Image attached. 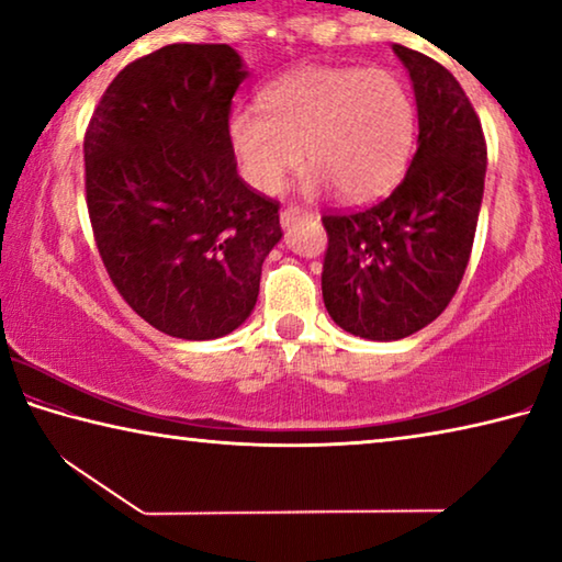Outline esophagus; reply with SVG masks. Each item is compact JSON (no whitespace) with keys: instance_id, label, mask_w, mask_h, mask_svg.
Segmentation results:
<instances>
[{"instance_id":"obj_1","label":"esophagus","mask_w":562,"mask_h":562,"mask_svg":"<svg viewBox=\"0 0 562 562\" xmlns=\"http://www.w3.org/2000/svg\"><path fill=\"white\" fill-rule=\"evenodd\" d=\"M302 217H310V213L302 211V207L290 205V207H284V211L280 213V223H282V227H290V225H294L297 221H302Z\"/></svg>"}]
</instances>
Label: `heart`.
Segmentation results:
<instances>
[{"label":"heart","instance_id":"obj_1","mask_svg":"<svg viewBox=\"0 0 562 562\" xmlns=\"http://www.w3.org/2000/svg\"><path fill=\"white\" fill-rule=\"evenodd\" d=\"M262 109H235L227 140L245 183L265 195L307 156L310 190L367 201L394 183L414 146V99L384 69L304 66L262 91Z\"/></svg>","mask_w":562,"mask_h":562}]
</instances>
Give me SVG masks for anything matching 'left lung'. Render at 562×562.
Here are the masks:
<instances>
[{
    "label": "left lung",
    "mask_w": 562,
    "mask_h": 562,
    "mask_svg": "<svg viewBox=\"0 0 562 562\" xmlns=\"http://www.w3.org/2000/svg\"><path fill=\"white\" fill-rule=\"evenodd\" d=\"M414 87L416 154L392 195L325 215L322 297L349 335L394 341L441 315L459 290L479 223L486 140L469 97L429 56L392 46Z\"/></svg>",
    "instance_id": "obj_1"
}]
</instances>
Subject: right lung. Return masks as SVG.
Returning <instances> with one entry per match:
<instances>
[{
	"mask_svg": "<svg viewBox=\"0 0 562 562\" xmlns=\"http://www.w3.org/2000/svg\"><path fill=\"white\" fill-rule=\"evenodd\" d=\"M245 79L233 46L168 44L111 81L83 138L101 260L131 310L178 339L240 327L282 240L278 203L243 183L227 140Z\"/></svg>",
	"mask_w": 562,
	"mask_h": 562,
	"instance_id": "obj_1",
	"label": "right lung"
}]
</instances>
